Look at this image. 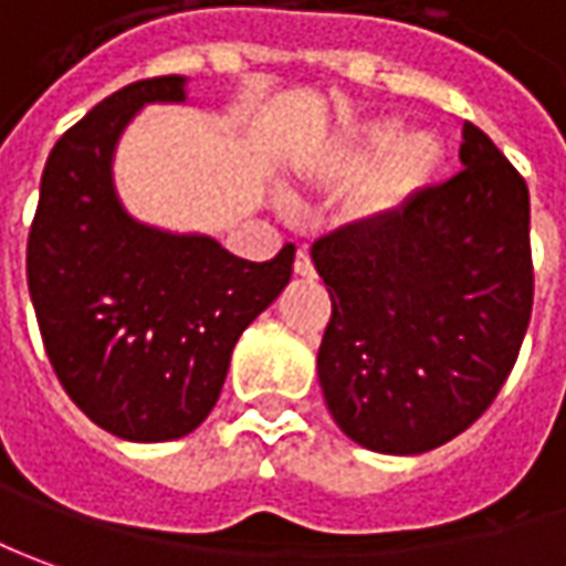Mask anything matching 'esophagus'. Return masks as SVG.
I'll return each instance as SVG.
<instances>
[{
    "label": "esophagus",
    "mask_w": 566,
    "mask_h": 566,
    "mask_svg": "<svg viewBox=\"0 0 566 566\" xmlns=\"http://www.w3.org/2000/svg\"><path fill=\"white\" fill-rule=\"evenodd\" d=\"M294 272H297V275H303V279H313L315 275L313 256H310V251H306V248H300L297 256H294Z\"/></svg>",
    "instance_id": "34e87169"
}]
</instances>
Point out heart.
Masks as SVG:
<instances>
[{"label":"heart","mask_w":566,"mask_h":566,"mask_svg":"<svg viewBox=\"0 0 566 566\" xmlns=\"http://www.w3.org/2000/svg\"><path fill=\"white\" fill-rule=\"evenodd\" d=\"M380 156L385 157L384 161ZM378 159L381 164L368 172L353 201L356 213L371 219L390 217L412 201L440 167L443 148L428 133L402 136V126L396 120H375L340 138L318 160V172L332 182H349Z\"/></svg>","instance_id":"heart-1"}]
</instances>
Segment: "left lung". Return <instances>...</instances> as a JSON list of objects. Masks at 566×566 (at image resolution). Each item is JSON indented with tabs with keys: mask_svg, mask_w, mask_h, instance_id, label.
I'll return each mask as SVG.
<instances>
[{
	"mask_svg": "<svg viewBox=\"0 0 566 566\" xmlns=\"http://www.w3.org/2000/svg\"><path fill=\"white\" fill-rule=\"evenodd\" d=\"M461 167L390 217L313 244L332 294L318 384L337 428L384 455L449 443L509 380L533 310L530 191L461 126Z\"/></svg>",
	"mask_w": 566,
	"mask_h": 566,
	"instance_id": "8db88e82",
	"label": "left lung"
}]
</instances>
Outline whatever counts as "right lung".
Returning <instances> with one entry per match:
<instances>
[{
	"label": "right lung",
	"mask_w": 566,
	"mask_h": 566,
	"mask_svg": "<svg viewBox=\"0 0 566 566\" xmlns=\"http://www.w3.org/2000/svg\"><path fill=\"white\" fill-rule=\"evenodd\" d=\"M151 102H186V76L129 83L57 138L27 238L30 300L61 387L133 443L201 424L241 332L294 272V244L251 263L210 234L160 232L123 210L114 148Z\"/></svg>",
	"instance_id": "add662e5"
}]
</instances>
